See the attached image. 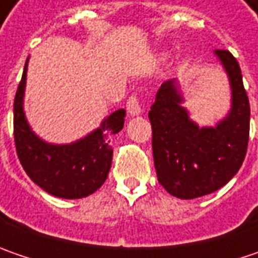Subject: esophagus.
<instances>
[{
	"label": "esophagus",
	"instance_id": "34e87169",
	"mask_svg": "<svg viewBox=\"0 0 258 258\" xmlns=\"http://www.w3.org/2000/svg\"><path fill=\"white\" fill-rule=\"evenodd\" d=\"M126 110L131 116H138V114L142 113V106L139 103V100L136 99V96L129 97V100L126 103Z\"/></svg>",
	"mask_w": 258,
	"mask_h": 258
}]
</instances>
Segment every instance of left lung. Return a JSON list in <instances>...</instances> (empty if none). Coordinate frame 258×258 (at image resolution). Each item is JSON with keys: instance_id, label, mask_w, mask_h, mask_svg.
Segmentation results:
<instances>
[{"instance_id": "8db88e82", "label": "left lung", "mask_w": 258, "mask_h": 258, "mask_svg": "<svg viewBox=\"0 0 258 258\" xmlns=\"http://www.w3.org/2000/svg\"><path fill=\"white\" fill-rule=\"evenodd\" d=\"M228 76L231 107L215 126H200L182 106L176 80L164 82L149 110L158 181L168 192L192 200L220 189L243 165L250 132V103L241 69L227 50H215Z\"/></svg>"}]
</instances>
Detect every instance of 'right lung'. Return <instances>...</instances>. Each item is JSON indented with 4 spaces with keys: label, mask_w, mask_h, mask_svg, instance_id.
Returning <instances> with one entry per match:
<instances>
[{
    "label": "right lung",
    "mask_w": 258,
    "mask_h": 258,
    "mask_svg": "<svg viewBox=\"0 0 258 258\" xmlns=\"http://www.w3.org/2000/svg\"><path fill=\"white\" fill-rule=\"evenodd\" d=\"M27 67L28 58L14 99V139L18 159L33 182L50 195L64 200L89 197L107 178L113 155L110 136L123 129L126 112L119 109L109 114L97 129L76 142H45L31 129L25 117Z\"/></svg>",
    "instance_id": "add662e5"
}]
</instances>
